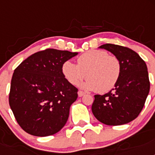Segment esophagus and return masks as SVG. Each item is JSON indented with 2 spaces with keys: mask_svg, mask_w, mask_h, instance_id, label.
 <instances>
[{
  "mask_svg": "<svg viewBox=\"0 0 155 155\" xmlns=\"http://www.w3.org/2000/svg\"><path fill=\"white\" fill-rule=\"evenodd\" d=\"M78 96L79 97H82L83 95H84L85 93L84 92V91H78Z\"/></svg>",
  "mask_w": 155,
  "mask_h": 155,
  "instance_id": "1",
  "label": "esophagus"
}]
</instances>
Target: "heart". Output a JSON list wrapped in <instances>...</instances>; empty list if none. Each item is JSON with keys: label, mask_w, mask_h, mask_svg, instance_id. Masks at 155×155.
Segmentation results:
<instances>
[{"label": "heart", "mask_w": 155, "mask_h": 155, "mask_svg": "<svg viewBox=\"0 0 155 155\" xmlns=\"http://www.w3.org/2000/svg\"><path fill=\"white\" fill-rule=\"evenodd\" d=\"M77 63L65 61L61 71L72 85H77L86 76L87 79L81 84L84 89L108 92L116 85L121 76L120 61L105 50H88L77 58Z\"/></svg>", "instance_id": "obj_1"}]
</instances>
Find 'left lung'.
I'll return each instance as SVG.
<instances>
[{
    "label": "left lung",
    "mask_w": 155,
    "mask_h": 155,
    "mask_svg": "<svg viewBox=\"0 0 155 155\" xmlns=\"http://www.w3.org/2000/svg\"><path fill=\"white\" fill-rule=\"evenodd\" d=\"M99 48L111 52L120 60L122 72L113 89L102 95H94L92 113L105 125L128 124L141 112L150 91L147 65L130 48L110 43L102 45Z\"/></svg>",
    "instance_id": "1"
}]
</instances>
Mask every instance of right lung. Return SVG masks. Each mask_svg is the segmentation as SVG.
I'll use <instances>...</instances> for the list:
<instances>
[{"mask_svg":"<svg viewBox=\"0 0 155 155\" xmlns=\"http://www.w3.org/2000/svg\"><path fill=\"white\" fill-rule=\"evenodd\" d=\"M78 53L46 49L28 57L14 71L9 105L23 130L36 137L64 127L78 88L64 78L62 64Z\"/></svg>","mask_w":155,"mask_h":155,"instance_id":"right-lung-1","label":"right lung"}]
</instances>
